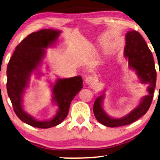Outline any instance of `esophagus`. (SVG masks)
<instances>
[{
    "label": "esophagus",
    "instance_id": "1",
    "mask_svg": "<svg viewBox=\"0 0 160 160\" xmlns=\"http://www.w3.org/2000/svg\"><path fill=\"white\" fill-rule=\"evenodd\" d=\"M94 82L95 79L93 77H92V76H88V77L85 78V82H86L88 85H92Z\"/></svg>",
    "mask_w": 160,
    "mask_h": 160
}]
</instances>
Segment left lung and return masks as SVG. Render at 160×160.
Instances as JSON below:
<instances>
[{"instance_id": "obj_1", "label": "left lung", "mask_w": 160, "mask_h": 160, "mask_svg": "<svg viewBox=\"0 0 160 160\" xmlns=\"http://www.w3.org/2000/svg\"><path fill=\"white\" fill-rule=\"evenodd\" d=\"M124 55L128 59L129 68L134 69L140 82L148 85L149 95L142 99L139 106L125 117L112 118L102 108L104 94L98 97L93 105V113L98 122L108 127H117L130 124L141 118L149 110L153 100L156 87L157 72L152 52L142 36L137 31H131L126 35Z\"/></svg>"}]
</instances>
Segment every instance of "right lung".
<instances>
[{"mask_svg":"<svg viewBox=\"0 0 160 160\" xmlns=\"http://www.w3.org/2000/svg\"><path fill=\"white\" fill-rule=\"evenodd\" d=\"M60 33L49 28L28 35L16 47L7 66V92L13 111L21 121L34 127L48 128L62 122L68 116L71 101L83 88L80 76L57 80L53 87V93L59 110L54 118L49 121L35 120L23 110L21 96L27 87L31 74L40 65L44 56L45 50L43 49L53 44Z\"/></svg>","mask_w":160,"mask_h":160,"instance_id":"obj_1","label":"right lung"}]
</instances>
